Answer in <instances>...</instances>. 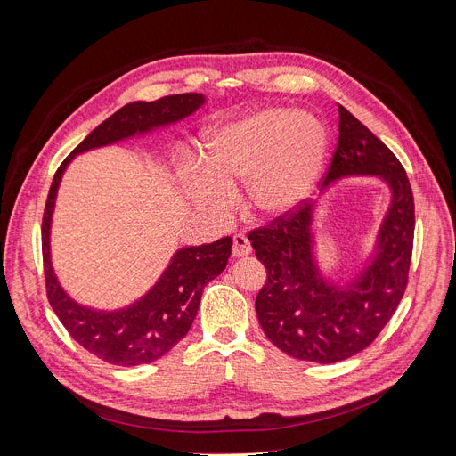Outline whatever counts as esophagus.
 <instances>
[{
    "mask_svg": "<svg viewBox=\"0 0 456 456\" xmlns=\"http://www.w3.org/2000/svg\"><path fill=\"white\" fill-rule=\"evenodd\" d=\"M251 253V242L248 240V236L242 232H236L232 236V256H244Z\"/></svg>",
    "mask_w": 456,
    "mask_h": 456,
    "instance_id": "obj_1",
    "label": "esophagus"
}]
</instances>
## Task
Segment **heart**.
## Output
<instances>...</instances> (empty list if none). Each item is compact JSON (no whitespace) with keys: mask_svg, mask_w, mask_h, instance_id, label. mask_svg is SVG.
<instances>
[{"mask_svg":"<svg viewBox=\"0 0 456 456\" xmlns=\"http://www.w3.org/2000/svg\"><path fill=\"white\" fill-rule=\"evenodd\" d=\"M327 151V129L306 112L270 107L222 127L207 140L203 166L183 170L188 198L212 216H227L234 190L246 207L272 220L299 207L314 190Z\"/></svg>","mask_w":456,"mask_h":456,"instance_id":"obj_1","label":"heart"}]
</instances>
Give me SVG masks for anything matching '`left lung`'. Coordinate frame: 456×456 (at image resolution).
Returning a JSON list of instances; mask_svg holds the SVG:
<instances>
[{"label": "left lung", "instance_id": "left-lung-1", "mask_svg": "<svg viewBox=\"0 0 456 456\" xmlns=\"http://www.w3.org/2000/svg\"><path fill=\"white\" fill-rule=\"evenodd\" d=\"M338 142L323 184L344 175H379L392 186L371 265L347 289L325 282L313 260V205L305 201L248 234L266 268L255 301L262 330L286 354L316 364L346 361L379 337L409 284L414 246V196L403 164L346 107L338 105Z\"/></svg>", "mask_w": 456, "mask_h": 456}]
</instances>
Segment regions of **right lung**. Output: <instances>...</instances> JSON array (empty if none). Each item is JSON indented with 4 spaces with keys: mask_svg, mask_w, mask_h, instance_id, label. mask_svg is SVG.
I'll use <instances>...</instances> for the list:
<instances>
[{
    "mask_svg": "<svg viewBox=\"0 0 456 456\" xmlns=\"http://www.w3.org/2000/svg\"><path fill=\"white\" fill-rule=\"evenodd\" d=\"M203 102L201 94L186 92L164 95L150 103L134 102L122 107L95 127L62 160L50 186L42 216V260L47 301L69 332V337L109 364H150L184 338L198 314L203 289L227 266L232 238L224 236L212 244L191 246L177 251L172 265L167 266L148 296H143L126 310L95 313V310L71 301L62 292L52 270L50 222L61 175L74 155L107 146V143L127 138L134 133L175 122V119L194 112Z\"/></svg>",
    "mask_w": 456,
    "mask_h": 456,
    "instance_id": "1",
    "label": "right lung"
}]
</instances>
